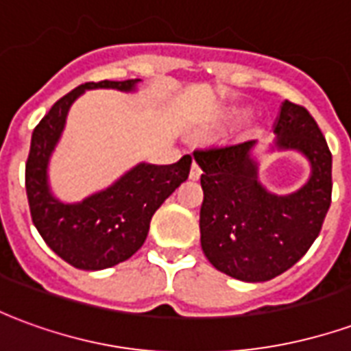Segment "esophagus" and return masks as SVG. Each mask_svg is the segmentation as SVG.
Here are the masks:
<instances>
[{"label":"esophagus","mask_w":351,"mask_h":351,"mask_svg":"<svg viewBox=\"0 0 351 351\" xmlns=\"http://www.w3.org/2000/svg\"><path fill=\"white\" fill-rule=\"evenodd\" d=\"M201 173H203V171H201V165H199L197 161H193V163H191V169H190L191 180H199V178H201Z\"/></svg>","instance_id":"1"}]
</instances>
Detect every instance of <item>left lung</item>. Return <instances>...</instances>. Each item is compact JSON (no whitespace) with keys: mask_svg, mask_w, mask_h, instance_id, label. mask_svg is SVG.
Wrapping results in <instances>:
<instances>
[{"mask_svg":"<svg viewBox=\"0 0 351 351\" xmlns=\"http://www.w3.org/2000/svg\"><path fill=\"white\" fill-rule=\"evenodd\" d=\"M276 148L299 150L310 161L308 182L276 195L258 180L250 150L256 141L193 152L203 175L201 248L206 259L243 282H267L308 252L331 206L332 158L316 120L301 105L284 101L274 122Z\"/></svg>","mask_w":351,"mask_h":351,"instance_id":"left-lung-1","label":"left lung"}]
</instances>
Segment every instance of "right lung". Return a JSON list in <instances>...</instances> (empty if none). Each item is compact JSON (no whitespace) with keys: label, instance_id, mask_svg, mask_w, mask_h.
<instances>
[{"label":"right lung","instance_id":"right-lung-1","mask_svg":"<svg viewBox=\"0 0 351 351\" xmlns=\"http://www.w3.org/2000/svg\"><path fill=\"white\" fill-rule=\"evenodd\" d=\"M138 79L86 82L58 99L32 135L26 161V193L34 226L50 250L82 271H101L130 259L145 244L161 203L190 175L191 156L171 163H138L107 190L80 203H62L49 188V160L65 118L80 93L95 88L131 92Z\"/></svg>","mask_w":351,"mask_h":351}]
</instances>
